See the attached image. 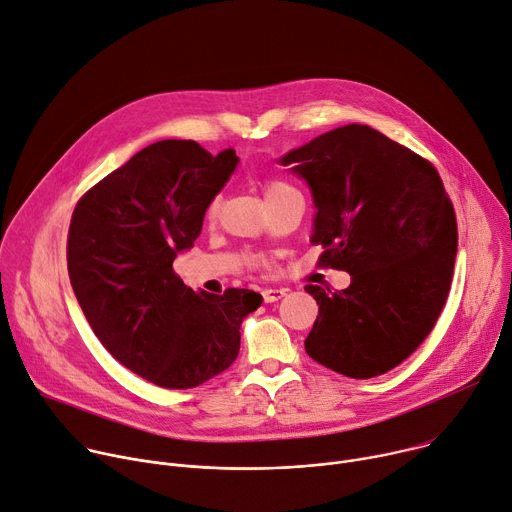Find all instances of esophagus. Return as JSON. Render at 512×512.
<instances>
[{
    "label": "esophagus",
    "instance_id": "esophagus-1",
    "mask_svg": "<svg viewBox=\"0 0 512 512\" xmlns=\"http://www.w3.org/2000/svg\"><path fill=\"white\" fill-rule=\"evenodd\" d=\"M285 295H287L285 289H264V291H262V297H264L266 303H274V301L282 299Z\"/></svg>",
    "mask_w": 512,
    "mask_h": 512
}]
</instances>
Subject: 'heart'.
I'll return each mask as SVG.
<instances>
[{
	"label": "heart",
	"mask_w": 512,
	"mask_h": 512,
	"mask_svg": "<svg viewBox=\"0 0 512 512\" xmlns=\"http://www.w3.org/2000/svg\"><path fill=\"white\" fill-rule=\"evenodd\" d=\"M287 191H295V189H293V185H291V183H287L285 179L270 177V179H266V181H264V195H266V199H272V197L282 195V193H287ZM215 209H217V205L213 203L209 211H211V213H215Z\"/></svg>",
	"instance_id": "b5f03b06"
}]
</instances>
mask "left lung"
Here are the masks:
<instances>
[{
	"label": "left lung",
	"mask_w": 512,
	"mask_h": 512,
	"mask_svg": "<svg viewBox=\"0 0 512 512\" xmlns=\"http://www.w3.org/2000/svg\"><path fill=\"white\" fill-rule=\"evenodd\" d=\"M313 193L311 242L344 291L307 285L319 315L307 354L350 378L405 362L435 327L453 278L458 223L437 168L370 126L350 124L282 156Z\"/></svg>",
	"instance_id": "obj_1"
}]
</instances>
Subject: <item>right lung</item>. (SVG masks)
I'll use <instances>...</instances> for the list:
<instances>
[{"instance_id": "1", "label": "right lung", "mask_w": 512, "mask_h": 512, "mask_svg": "<svg viewBox=\"0 0 512 512\" xmlns=\"http://www.w3.org/2000/svg\"><path fill=\"white\" fill-rule=\"evenodd\" d=\"M238 164L195 140H160L93 185L75 205L67 266L103 348L160 388H195L230 368L240 325L262 295L185 287L173 262L199 238L209 203Z\"/></svg>"}]
</instances>
